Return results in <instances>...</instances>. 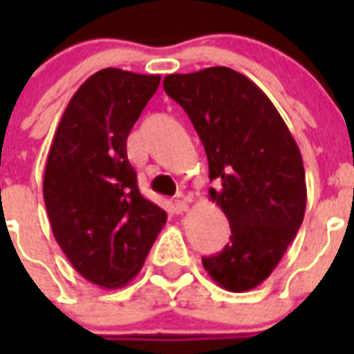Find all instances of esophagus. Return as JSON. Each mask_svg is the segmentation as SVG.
I'll use <instances>...</instances> for the list:
<instances>
[{"label": "esophagus", "instance_id": "1", "mask_svg": "<svg viewBox=\"0 0 354 354\" xmlns=\"http://www.w3.org/2000/svg\"><path fill=\"white\" fill-rule=\"evenodd\" d=\"M175 212H179V214H183V212H186L187 209H189V200L187 198H183V200H175Z\"/></svg>", "mask_w": 354, "mask_h": 354}]
</instances>
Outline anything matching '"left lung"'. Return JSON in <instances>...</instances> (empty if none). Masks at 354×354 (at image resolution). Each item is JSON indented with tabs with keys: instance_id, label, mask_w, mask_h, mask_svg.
<instances>
[{
	"instance_id": "obj_1",
	"label": "left lung",
	"mask_w": 354,
	"mask_h": 354,
	"mask_svg": "<svg viewBox=\"0 0 354 354\" xmlns=\"http://www.w3.org/2000/svg\"><path fill=\"white\" fill-rule=\"evenodd\" d=\"M165 92L179 102L204 143L209 195L230 223V243L205 271L232 292L273 273L301 227L306 207L301 152L270 97L228 67L170 74Z\"/></svg>"
}]
</instances>
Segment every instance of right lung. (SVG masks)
I'll return each instance as SVG.
<instances>
[{
	"instance_id": "1",
	"label": "right lung",
	"mask_w": 354,
	"mask_h": 354,
	"mask_svg": "<svg viewBox=\"0 0 354 354\" xmlns=\"http://www.w3.org/2000/svg\"><path fill=\"white\" fill-rule=\"evenodd\" d=\"M161 76L102 68L65 108L44 171V202L56 243L88 282L129 283L167 212L140 193L127 136Z\"/></svg>"
}]
</instances>
